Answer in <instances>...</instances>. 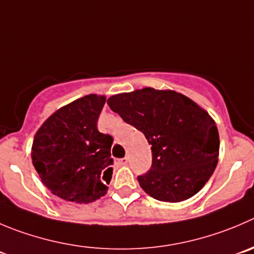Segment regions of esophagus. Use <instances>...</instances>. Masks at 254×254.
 Segmentation results:
<instances>
[{
  "label": "esophagus",
  "mask_w": 254,
  "mask_h": 254,
  "mask_svg": "<svg viewBox=\"0 0 254 254\" xmlns=\"http://www.w3.org/2000/svg\"><path fill=\"white\" fill-rule=\"evenodd\" d=\"M128 161H129V158H128V157H123V158L118 159V165H121V166H125V165H127V163H128Z\"/></svg>",
  "instance_id": "obj_1"
}]
</instances>
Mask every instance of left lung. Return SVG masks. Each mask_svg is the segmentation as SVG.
Segmentation results:
<instances>
[{
	"mask_svg": "<svg viewBox=\"0 0 254 254\" xmlns=\"http://www.w3.org/2000/svg\"><path fill=\"white\" fill-rule=\"evenodd\" d=\"M113 112L146 136L152 167L142 190L162 202H182L203 188L218 163L219 134L206 110L172 89L144 87L107 100Z\"/></svg>",
	"mask_w": 254,
	"mask_h": 254,
	"instance_id": "left-lung-1",
	"label": "left lung"
}]
</instances>
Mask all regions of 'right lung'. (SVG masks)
Instances as JSON below:
<instances>
[{
	"label": "right lung",
	"mask_w": 254,
	"mask_h": 254,
	"mask_svg": "<svg viewBox=\"0 0 254 254\" xmlns=\"http://www.w3.org/2000/svg\"><path fill=\"white\" fill-rule=\"evenodd\" d=\"M106 96L87 95L50 116L37 129L31 157L43 185L64 201L91 203L107 193L113 138L97 121Z\"/></svg>",
	"instance_id": "obj_1"
}]
</instances>
